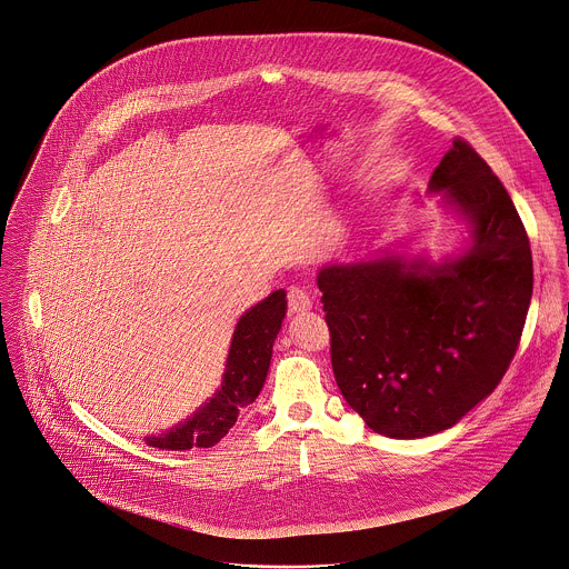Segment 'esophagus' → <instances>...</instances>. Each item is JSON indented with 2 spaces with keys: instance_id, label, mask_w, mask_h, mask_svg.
Returning <instances> with one entry per match:
<instances>
[{
  "instance_id": "obj_1",
  "label": "esophagus",
  "mask_w": 569,
  "mask_h": 569,
  "mask_svg": "<svg viewBox=\"0 0 569 569\" xmlns=\"http://www.w3.org/2000/svg\"><path fill=\"white\" fill-rule=\"evenodd\" d=\"M310 308H312V301H310L306 290H301V288H290L288 290V310H290V315H303Z\"/></svg>"
}]
</instances>
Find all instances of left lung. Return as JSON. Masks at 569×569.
Returning a JSON list of instances; mask_svg holds the SVG:
<instances>
[{"mask_svg": "<svg viewBox=\"0 0 569 569\" xmlns=\"http://www.w3.org/2000/svg\"><path fill=\"white\" fill-rule=\"evenodd\" d=\"M430 190H443L472 226L461 259L383 257L317 277L337 386L390 439L448 430L492 395L517 355L535 286L526 226L468 141H452Z\"/></svg>", "mask_w": 569, "mask_h": 569, "instance_id": "obj_1", "label": "left lung"}]
</instances>
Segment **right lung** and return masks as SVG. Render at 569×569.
<instances>
[{
    "label": "right lung",
    "mask_w": 569,
    "mask_h": 569,
    "mask_svg": "<svg viewBox=\"0 0 569 569\" xmlns=\"http://www.w3.org/2000/svg\"><path fill=\"white\" fill-rule=\"evenodd\" d=\"M286 317V292L277 290L254 308H250L237 323L232 335L228 363L217 395L194 412L179 428L159 437H148L146 443L159 450H192L212 448L237 423V417L261 392L272 343Z\"/></svg>",
    "instance_id": "obj_1"
}]
</instances>
